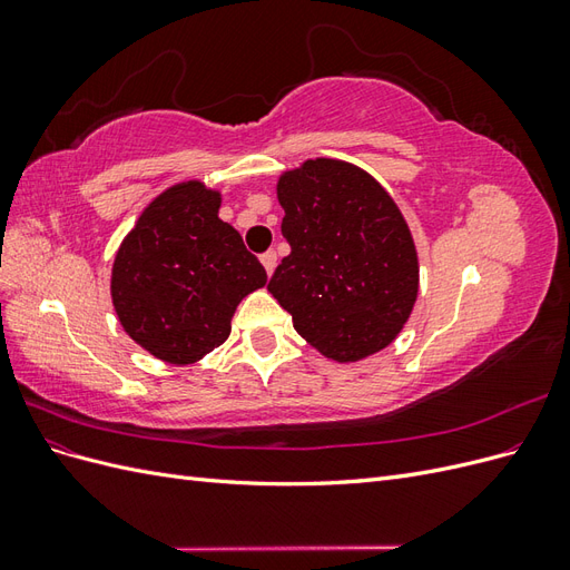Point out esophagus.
<instances>
[{
  "label": "esophagus",
  "mask_w": 570,
  "mask_h": 570,
  "mask_svg": "<svg viewBox=\"0 0 570 570\" xmlns=\"http://www.w3.org/2000/svg\"><path fill=\"white\" fill-rule=\"evenodd\" d=\"M262 264H264L266 273H268V275H273L275 266H278V254H275L273 249H271V252H266V254H262Z\"/></svg>",
  "instance_id": "34e87169"
}]
</instances>
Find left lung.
<instances>
[{
    "mask_svg": "<svg viewBox=\"0 0 570 570\" xmlns=\"http://www.w3.org/2000/svg\"><path fill=\"white\" fill-rule=\"evenodd\" d=\"M275 195L289 254L268 292L325 358L356 364L402 333L419 297V252L387 189L364 168L316 157Z\"/></svg>",
    "mask_w": 570,
    "mask_h": 570,
    "instance_id": "obj_1",
    "label": "left lung"
}]
</instances>
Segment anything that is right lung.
I'll return each instance as SVG.
<instances>
[{
    "label": "right lung",
    "mask_w": 570,
    "mask_h": 570,
    "mask_svg": "<svg viewBox=\"0 0 570 570\" xmlns=\"http://www.w3.org/2000/svg\"><path fill=\"white\" fill-rule=\"evenodd\" d=\"M223 195L183 180L154 197L111 266V302L124 331L166 364L187 366L230 335L237 304L266 285L243 235L218 218Z\"/></svg>",
    "instance_id": "add662e5"
}]
</instances>
